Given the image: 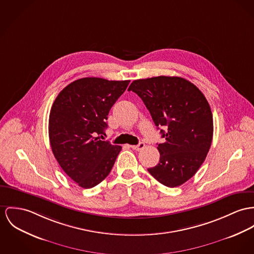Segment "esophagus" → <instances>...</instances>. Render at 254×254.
<instances>
[{
    "mask_svg": "<svg viewBox=\"0 0 254 254\" xmlns=\"http://www.w3.org/2000/svg\"><path fill=\"white\" fill-rule=\"evenodd\" d=\"M130 147H131V149H133L135 151H140V150H142L145 147V144L143 142H140L138 145H132Z\"/></svg>",
    "mask_w": 254,
    "mask_h": 254,
    "instance_id": "1",
    "label": "esophagus"
}]
</instances>
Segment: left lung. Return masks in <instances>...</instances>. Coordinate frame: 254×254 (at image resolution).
Returning <instances> with one entry per match:
<instances>
[{
    "label": "left lung",
    "mask_w": 254,
    "mask_h": 254,
    "mask_svg": "<svg viewBox=\"0 0 254 254\" xmlns=\"http://www.w3.org/2000/svg\"><path fill=\"white\" fill-rule=\"evenodd\" d=\"M127 91L143 100L164 142L157 144L159 162L148 171L176 188L194 176L210 150L214 123L208 100L194 84L177 76L134 80Z\"/></svg>",
    "instance_id": "obj_1"
}]
</instances>
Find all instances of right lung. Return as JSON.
<instances>
[{
	"label": "right lung",
	"instance_id": "add662e5",
	"mask_svg": "<svg viewBox=\"0 0 254 254\" xmlns=\"http://www.w3.org/2000/svg\"><path fill=\"white\" fill-rule=\"evenodd\" d=\"M129 80L85 77L64 88L49 115V140L57 161L70 179L91 189L110 173L121 146L100 140L107 116Z\"/></svg>",
	"mask_w": 254,
	"mask_h": 254
}]
</instances>
